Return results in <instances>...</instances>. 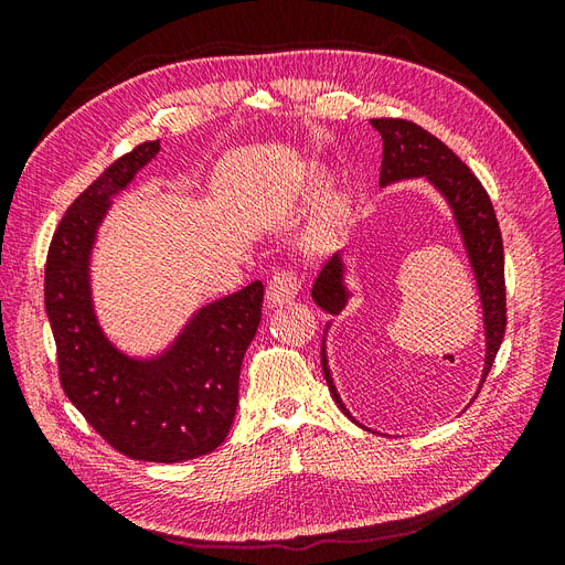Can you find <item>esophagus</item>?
Masks as SVG:
<instances>
[{"label":"esophagus","mask_w":565,"mask_h":565,"mask_svg":"<svg viewBox=\"0 0 565 565\" xmlns=\"http://www.w3.org/2000/svg\"><path fill=\"white\" fill-rule=\"evenodd\" d=\"M297 295H299V278L295 270L282 268V270L273 273L268 280V289H266L268 306L287 303V301H292Z\"/></svg>","instance_id":"34e87169"}]
</instances>
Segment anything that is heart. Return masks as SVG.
Segmentation results:
<instances>
[{"label": "heart", "mask_w": 565, "mask_h": 565, "mask_svg": "<svg viewBox=\"0 0 565 565\" xmlns=\"http://www.w3.org/2000/svg\"><path fill=\"white\" fill-rule=\"evenodd\" d=\"M334 214H339V210H337V207H332V210H330V216H334Z\"/></svg>", "instance_id": "obj_1"}]
</instances>
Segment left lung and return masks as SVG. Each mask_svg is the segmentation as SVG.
I'll return each instance as SVG.
<instances>
[{
  "label": "left lung",
  "instance_id": "8db88e82",
  "mask_svg": "<svg viewBox=\"0 0 565 565\" xmlns=\"http://www.w3.org/2000/svg\"><path fill=\"white\" fill-rule=\"evenodd\" d=\"M370 125L382 134V141H384L382 167H380L382 183L407 179V177H426L452 204L457 224L461 228V235H465V243L471 256V266L476 270L478 289H481V301H483V313H486V334H488L486 353L488 355H486V370L481 380V386H483L507 330L504 247H502L498 214H494L490 195L486 193L483 183L473 177L471 169L461 162L446 143L436 139L431 131H426L424 127L409 122V119H403V117L370 119ZM311 295L320 309H324L328 313H339L344 309L347 289L341 287L339 256H332V259L324 262L313 282ZM322 372H324V380H328L334 403L339 405L341 413L349 415L332 384L324 353H322Z\"/></svg>",
  "mask_w": 565,
  "mask_h": 565
}]
</instances>
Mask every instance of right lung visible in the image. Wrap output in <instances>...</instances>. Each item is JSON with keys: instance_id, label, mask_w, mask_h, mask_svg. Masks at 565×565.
<instances>
[{"instance_id": "add662e5", "label": "right lung", "mask_w": 565, "mask_h": 565, "mask_svg": "<svg viewBox=\"0 0 565 565\" xmlns=\"http://www.w3.org/2000/svg\"><path fill=\"white\" fill-rule=\"evenodd\" d=\"M158 150L160 141H146L125 152L67 207L46 254L44 306L61 386L92 429L125 457L174 465L214 452L231 431L264 285L202 309L158 361H129L108 344L92 311L89 249L110 198Z\"/></svg>"}]
</instances>
